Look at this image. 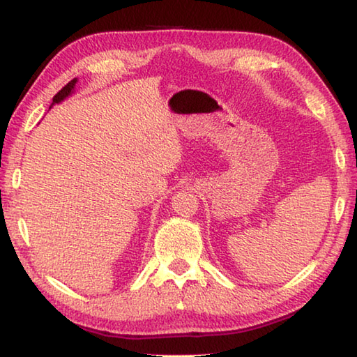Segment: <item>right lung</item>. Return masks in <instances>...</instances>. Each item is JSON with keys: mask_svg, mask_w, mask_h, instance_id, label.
<instances>
[{"mask_svg": "<svg viewBox=\"0 0 357 357\" xmlns=\"http://www.w3.org/2000/svg\"><path fill=\"white\" fill-rule=\"evenodd\" d=\"M77 78H74V80H70L68 84H66V86L61 89V91H59L55 98H53V104L52 105H55V104H59V102H63L66 98H69L70 94H74V91H75V84H77ZM52 108V107H50Z\"/></svg>", "mask_w": 357, "mask_h": 357, "instance_id": "add662e5", "label": "right lung"}]
</instances>
